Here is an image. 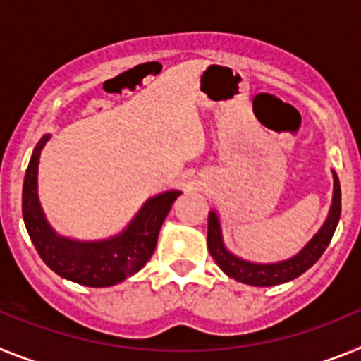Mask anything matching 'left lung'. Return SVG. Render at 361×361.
Listing matches in <instances>:
<instances>
[{
    "instance_id": "obj_1",
    "label": "left lung",
    "mask_w": 361,
    "mask_h": 361,
    "mask_svg": "<svg viewBox=\"0 0 361 361\" xmlns=\"http://www.w3.org/2000/svg\"><path fill=\"white\" fill-rule=\"evenodd\" d=\"M332 180H334V189H332V203L329 209V214L325 218L324 225L319 227L318 233L307 241L298 255L293 258L281 259V262L272 263H258L249 262L227 249L224 241V231H221V221L216 211L209 212V233H207V247L209 252L218 263V267L233 280L240 283L252 285V287H272V285L287 283L298 276H302L307 269H311L319 256L324 255L327 245L331 243V238L336 231V225L340 221L341 214V189L338 174L332 171Z\"/></svg>"
}]
</instances>
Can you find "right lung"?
<instances>
[{
    "label": "right lung",
    "instance_id": "right-lung-1",
    "mask_svg": "<svg viewBox=\"0 0 361 361\" xmlns=\"http://www.w3.org/2000/svg\"><path fill=\"white\" fill-rule=\"evenodd\" d=\"M50 134L39 140L23 181V221L37 255L65 280L85 287H111L136 274L150 259L163 221L181 190H165L147 200L121 233L103 240H74L47 221L37 196V169Z\"/></svg>",
    "mask_w": 361,
    "mask_h": 361
}]
</instances>
